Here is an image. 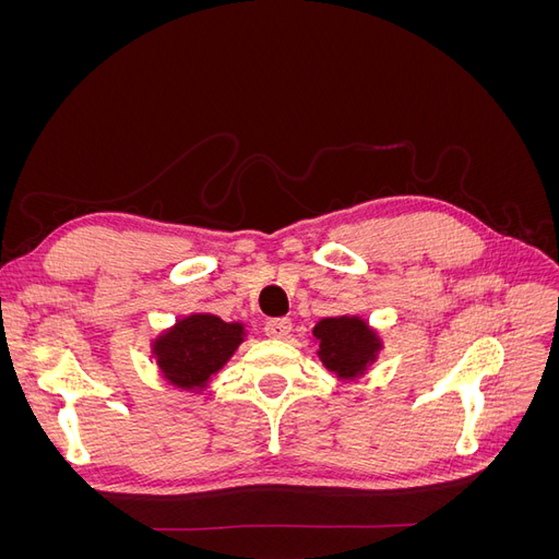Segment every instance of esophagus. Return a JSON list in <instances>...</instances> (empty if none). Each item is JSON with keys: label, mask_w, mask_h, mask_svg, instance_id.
I'll list each match as a JSON object with an SVG mask.
<instances>
[{"label": "esophagus", "mask_w": 559, "mask_h": 559, "mask_svg": "<svg viewBox=\"0 0 559 559\" xmlns=\"http://www.w3.org/2000/svg\"><path fill=\"white\" fill-rule=\"evenodd\" d=\"M265 333L270 337H286L292 333V319L277 317V319H267L265 321Z\"/></svg>", "instance_id": "1"}]
</instances>
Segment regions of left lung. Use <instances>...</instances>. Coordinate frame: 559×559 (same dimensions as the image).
Segmentation results:
<instances>
[{"label":"left lung","mask_w":559,"mask_h":559,"mask_svg":"<svg viewBox=\"0 0 559 559\" xmlns=\"http://www.w3.org/2000/svg\"><path fill=\"white\" fill-rule=\"evenodd\" d=\"M312 333L319 341L321 364L343 380L366 373L380 352V337L359 317L321 319Z\"/></svg>","instance_id":"8db88e82"}]
</instances>
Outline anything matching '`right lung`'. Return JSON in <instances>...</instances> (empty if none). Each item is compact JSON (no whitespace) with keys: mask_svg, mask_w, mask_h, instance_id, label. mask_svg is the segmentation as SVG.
<instances>
[{"mask_svg":"<svg viewBox=\"0 0 559 559\" xmlns=\"http://www.w3.org/2000/svg\"><path fill=\"white\" fill-rule=\"evenodd\" d=\"M245 341V326L216 314H191L163 333L154 354L163 378L179 389L207 386Z\"/></svg>","mask_w":559,"mask_h":559,"instance_id":"right-lung-1","label":"right lung"}]
</instances>
